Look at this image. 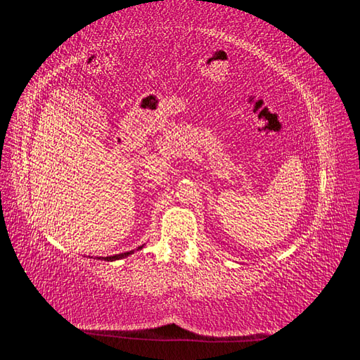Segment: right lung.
<instances>
[{"label": "right lung", "instance_id": "1", "mask_svg": "<svg viewBox=\"0 0 360 360\" xmlns=\"http://www.w3.org/2000/svg\"><path fill=\"white\" fill-rule=\"evenodd\" d=\"M144 248V245L143 246H139L136 250H141ZM135 252V250H129V252H124V254H117V255H111V257H105L103 259L105 261H115V259H122V258H126V257H129V255H132Z\"/></svg>", "mask_w": 360, "mask_h": 360}]
</instances>
